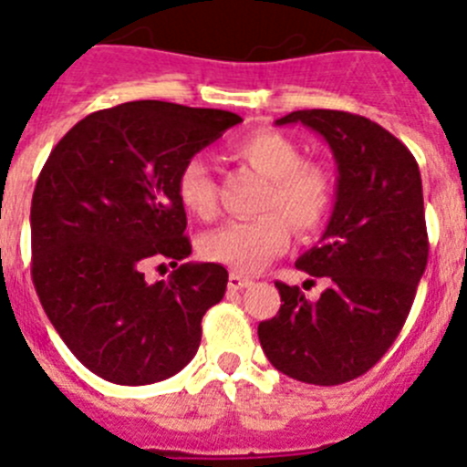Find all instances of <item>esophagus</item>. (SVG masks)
Here are the masks:
<instances>
[{
    "instance_id": "esophagus-1",
    "label": "esophagus",
    "mask_w": 467,
    "mask_h": 467,
    "mask_svg": "<svg viewBox=\"0 0 467 467\" xmlns=\"http://www.w3.org/2000/svg\"><path fill=\"white\" fill-rule=\"evenodd\" d=\"M251 283H254V281H251V278L242 276V274H237V272H233L228 276V287H230V290H244V287H248V285H251Z\"/></svg>"
}]
</instances>
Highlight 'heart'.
<instances>
[{"label": "heart", "instance_id": "heart-1", "mask_svg": "<svg viewBox=\"0 0 467 467\" xmlns=\"http://www.w3.org/2000/svg\"><path fill=\"white\" fill-rule=\"evenodd\" d=\"M233 154L267 177L260 207L267 212L251 219L228 221L202 234L200 254L234 272H258L283 254L290 233L313 234L327 223L334 207L332 177L317 163L302 161V150L287 135L272 129L246 133L233 145ZM177 198L198 219L216 213V182L202 156L184 161L177 174Z\"/></svg>", "mask_w": 467, "mask_h": 467}]
</instances>
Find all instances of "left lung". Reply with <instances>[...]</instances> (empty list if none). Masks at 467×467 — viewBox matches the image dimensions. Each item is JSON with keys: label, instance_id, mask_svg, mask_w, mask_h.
I'll return each instance as SVG.
<instances>
[{"label": "left lung", "instance_id": "1", "mask_svg": "<svg viewBox=\"0 0 467 467\" xmlns=\"http://www.w3.org/2000/svg\"><path fill=\"white\" fill-rule=\"evenodd\" d=\"M320 133L337 161V204L297 269L327 278L320 299L276 281L281 308L258 325L274 368L308 385H343L380 361L403 329L429 260L421 174L410 150L366 117L297 110L276 119Z\"/></svg>", "mask_w": 467, "mask_h": 467}]
</instances>
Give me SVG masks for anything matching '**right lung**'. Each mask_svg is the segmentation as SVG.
<instances>
[{
  "instance_id": "add662e5",
  "label": "right lung",
  "mask_w": 467,
  "mask_h": 467,
  "mask_svg": "<svg viewBox=\"0 0 467 467\" xmlns=\"http://www.w3.org/2000/svg\"><path fill=\"white\" fill-rule=\"evenodd\" d=\"M242 117L130 101L87 115L47 156L32 198V278L68 350L115 385H151L195 357L202 316L228 272L184 263L191 242L177 198L184 161ZM170 259L168 282L147 264Z\"/></svg>"
}]
</instances>
